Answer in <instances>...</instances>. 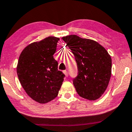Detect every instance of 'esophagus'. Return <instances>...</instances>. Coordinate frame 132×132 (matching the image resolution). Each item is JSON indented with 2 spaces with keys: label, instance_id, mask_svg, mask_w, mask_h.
<instances>
[{
  "label": "esophagus",
  "instance_id": "obj_1",
  "mask_svg": "<svg viewBox=\"0 0 132 132\" xmlns=\"http://www.w3.org/2000/svg\"><path fill=\"white\" fill-rule=\"evenodd\" d=\"M63 73H64L66 77H68L69 76V73H68V72L67 70H64L63 71Z\"/></svg>",
  "mask_w": 132,
  "mask_h": 132
}]
</instances>
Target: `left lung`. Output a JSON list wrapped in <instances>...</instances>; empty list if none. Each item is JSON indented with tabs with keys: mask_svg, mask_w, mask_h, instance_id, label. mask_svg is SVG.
Here are the masks:
<instances>
[{
	"mask_svg": "<svg viewBox=\"0 0 132 132\" xmlns=\"http://www.w3.org/2000/svg\"><path fill=\"white\" fill-rule=\"evenodd\" d=\"M74 55L78 75L73 79L77 92L82 98L95 100L105 92L112 73V59L105 48L93 40L76 35L62 37Z\"/></svg>",
	"mask_w": 132,
	"mask_h": 132,
	"instance_id": "obj_1",
	"label": "left lung"
}]
</instances>
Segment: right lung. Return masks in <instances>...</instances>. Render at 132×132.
<instances>
[{
    "label": "right lung",
    "mask_w": 132,
    "mask_h": 132,
    "mask_svg": "<svg viewBox=\"0 0 132 132\" xmlns=\"http://www.w3.org/2000/svg\"><path fill=\"white\" fill-rule=\"evenodd\" d=\"M60 38L48 37L29 44L19 57L17 73L20 84L31 98L46 103L58 95L65 75L58 70L54 59Z\"/></svg>",
    "instance_id": "obj_1"
}]
</instances>
